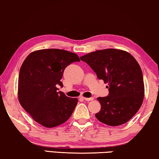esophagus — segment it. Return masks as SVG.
Wrapping results in <instances>:
<instances>
[{
  "label": "esophagus",
  "instance_id": "esophagus-1",
  "mask_svg": "<svg viewBox=\"0 0 159 159\" xmlns=\"http://www.w3.org/2000/svg\"><path fill=\"white\" fill-rule=\"evenodd\" d=\"M83 99H84L85 101H92V100L94 99V98L93 97H91V98H86V97H83Z\"/></svg>",
  "mask_w": 159,
  "mask_h": 159
}]
</instances>
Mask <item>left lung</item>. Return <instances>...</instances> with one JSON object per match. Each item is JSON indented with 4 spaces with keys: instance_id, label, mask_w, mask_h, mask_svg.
<instances>
[{
    "instance_id": "obj_1",
    "label": "left lung",
    "mask_w": 159,
    "mask_h": 159,
    "mask_svg": "<svg viewBox=\"0 0 159 159\" xmlns=\"http://www.w3.org/2000/svg\"><path fill=\"white\" fill-rule=\"evenodd\" d=\"M109 86V95L98 97L101 110L95 115L102 123L118 126L128 122L141 107L144 83L141 68L129 52L116 49L97 50L80 57Z\"/></svg>"
}]
</instances>
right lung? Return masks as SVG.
I'll use <instances>...</instances> for the list:
<instances>
[{
  "label": "right lung",
  "instance_id": "1",
  "mask_svg": "<svg viewBox=\"0 0 159 159\" xmlns=\"http://www.w3.org/2000/svg\"><path fill=\"white\" fill-rule=\"evenodd\" d=\"M80 61L76 54L59 49L30 53L20 68L18 97L22 107L42 126L54 127L66 122L78 104L77 98L57 91L64 70Z\"/></svg>",
  "mask_w": 159,
  "mask_h": 159
}]
</instances>
